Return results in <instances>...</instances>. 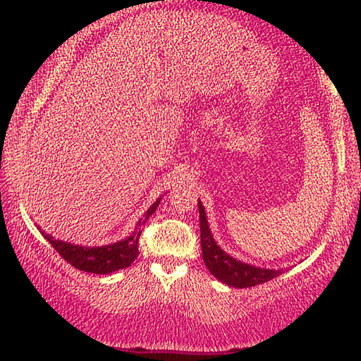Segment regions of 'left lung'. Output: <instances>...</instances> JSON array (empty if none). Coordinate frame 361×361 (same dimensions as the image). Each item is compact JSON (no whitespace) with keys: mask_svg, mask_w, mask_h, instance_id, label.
<instances>
[{"mask_svg":"<svg viewBox=\"0 0 361 361\" xmlns=\"http://www.w3.org/2000/svg\"><path fill=\"white\" fill-rule=\"evenodd\" d=\"M199 205V218H200V247H202V258L205 266L209 267L210 274L216 277L219 282H223L234 288H250L259 283L269 282V280L279 277L283 274V269H264L256 267L247 262L232 258L221 250L213 239L209 221H207L205 209L200 200Z\"/></svg>","mask_w":361,"mask_h":361,"instance_id":"1","label":"left lung"}]
</instances>
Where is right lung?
I'll list each match as a JSON object with an SVG mask.
<instances>
[{"label": "right lung", "instance_id": "obj_1", "mask_svg": "<svg viewBox=\"0 0 361 361\" xmlns=\"http://www.w3.org/2000/svg\"><path fill=\"white\" fill-rule=\"evenodd\" d=\"M159 204H161V197L146 210L142 219H138L135 231H133L129 237H126L124 240L108 243V245L102 247L75 245V243L54 239L51 234H46L44 231H41L39 226L38 229L42 237H44V239L57 250L59 255L62 256L65 261H68L73 267H76L79 271L84 272L105 276V274H111L119 271V269L129 267L132 262L135 261L138 256L140 234H142L145 223L148 221V218L156 212Z\"/></svg>", "mask_w": 361, "mask_h": 361}]
</instances>
